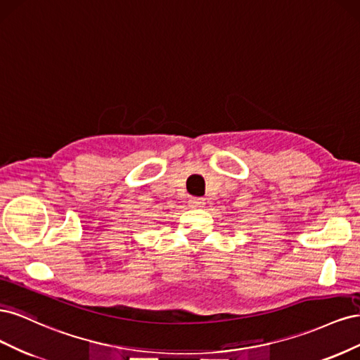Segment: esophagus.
Listing matches in <instances>:
<instances>
[{
  "mask_svg": "<svg viewBox=\"0 0 360 360\" xmlns=\"http://www.w3.org/2000/svg\"><path fill=\"white\" fill-rule=\"evenodd\" d=\"M189 207H192V209H201V207L205 205V200L204 198H191L188 201Z\"/></svg>",
  "mask_w": 360,
  "mask_h": 360,
  "instance_id": "obj_1",
  "label": "esophagus"
}]
</instances>
